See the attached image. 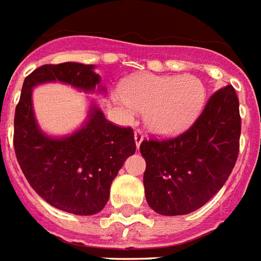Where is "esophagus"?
I'll list each match as a JSON object with an SVG mask.
<instances>
[{
    "mask_svg": "<svg viewBox=\"0 0 261 261\" xmlns=\"http://www.w3.org/2000/svg\"><path fill=\"white\" fill-rule=\"evenodd\" d=\"M143 132L141 130H139V129H136L135 130V143H136V147L139 148L140 147V144L143 143Z\"/></svg>",
    "mask_w": 261,
    "mask_h": 261,
    "instance_id": "1",
    "label": "esophagus"
}]
</instances>
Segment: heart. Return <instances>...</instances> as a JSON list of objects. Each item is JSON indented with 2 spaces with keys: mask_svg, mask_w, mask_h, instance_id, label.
Wrapping results in <instances>:
<instances>
[{
  "mask_svg": "<svg viewBox=\"0 0 261 261\" xmlns=\"http://www.w3.org/2000/svg\"><path fill=\"white\" fill-rule=\"evenodd\" d=\"M206 91L194 75L141 74L121 86V102L129 113H145L144 124L159 137L185 132L201 113Z\"/></svg>",
  "mask_w": 261,
  "mask_h": 261,
  "instance_id": "heart-1",
  "label": "heart"
}]
</instances>
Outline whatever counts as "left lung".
Returning <instances> with one entry per match:
<instances>
[{
    "label": "left lung",
    "mask_w": 261,
    "mask_h": 261,
    "mask_svg": "<svg viewBox=\"0 0 261 261\" xmlns=\"http://www.w3.org/2000/svg\"><path fill=\"white\" fill-rule=\"evenodd\" d=\"M241 118L232 85L216 91L198 120L170 140H144V189L149 207L162 216H183L218 193L236 164Z\"/></svg>",
    "instance_id": "8db88e82"
}]
</instances>
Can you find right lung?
<instances>
[{
  "mask_svg": "<svg viewBox=\"0 0 261 261\" xmlns=\"http://www.w3.org/2000/svg\"><path fill=\"white\" fill-rule=\"evenodd\" d=\"M94 70V64L75 62L36 68L25 78L14 114V152L27 180L47 203L76 216H93L105 207L113 179L136 152L135 135L130 128L109 122L97 102L90 101L81 128L49 136L37 124L32 90L60 82L89 94H105Z\"/></svg>",
  "mask_w": 261,
  "mask_h": 261,
  "instance_id": "right-lung-1",
  "label": "right lung"
}]
</instances>
